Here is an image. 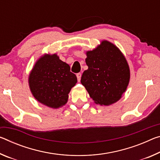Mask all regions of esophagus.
Segmentation results:
<instances>
[{"instance_id": "1", "label": "esophagus", "mask_w": 160, "mask_h": 160, "mask_svg": "<svg viewBox=\"0 0 160 160\" xmlns=\"http://www.w3.org/2000/svg\"><path fill=\"white\" fill-rule=\"evenodd\" d=\"M76 76H77V78H78V82H80V79H81V76H82V74H81L80 72L77 73V75H76Z\"/></svg>"}]
</instances>
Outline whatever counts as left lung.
<instances>
[{
    "mask_svg": "<svg viewBox=\"0 0 160 160\" xmlns=\"http://www.w3.org/2000/svg\"><path fill=\"white\" fill-rule=\"evenodd\" d=\"M85 70L80 82L94 102L109 106L120 100L130 79V70L121 50L103 40L92 50L86 52Z\"/></svg>",
    "mask_w": 160,
    "mask_h": 160,
    "instance_id": "8db88e82",
    "label": "left lung"
}]
</instances>
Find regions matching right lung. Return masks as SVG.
Masks as SVG:
<instances>
[{
    "label": "right lung",
    "mask_w": 160,
    "mask_h": 160,
    "mask_svg": "<svg viewBox=\"0 0 160 160\" xmlns=\"http://www.w3.org/2000/svg\"><path fill=\"white\" fill-rule=\"evenodd\" d=\"M77 82L70 65L60 60L56 53L40 56L28 76L30 92L35 100L52 109L67 103L68 94Z\"/></svg>",
    "instance_id": "obj_1"
}]
</instances>
